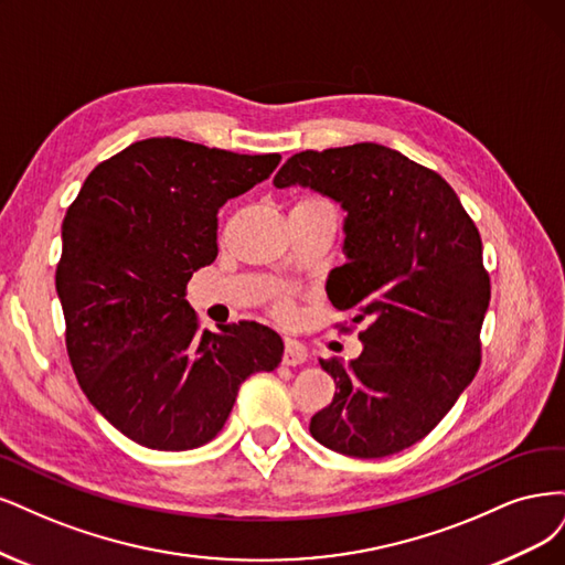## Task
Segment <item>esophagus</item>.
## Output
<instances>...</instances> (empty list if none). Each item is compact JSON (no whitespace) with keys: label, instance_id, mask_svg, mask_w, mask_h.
<instances>
[{"label":"esophagus","instance_id":"34e87169","mask_svg":"<svg viewBox=\"0 0 565 565\" xmlns=\"http://www.w3.org/2000/svg\"><path fill=\"white\" fill-rule=\"evenodd\" d=\"M281 361H284V366H300V363L307 361V352L296 342H286Z\"/></svg>","mask_w":565,"mask_h":565}]
</instances>
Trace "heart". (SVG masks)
I'll return each mask as SVG.
<instances>
[{"label": "heart", "instance_id": "b5f03b06", "mask_svg": "<svg viewBox=\"0 0 565 565\" xmlns=\"http://www.w3.org/2000/svg\"><path fill=\"white\" fill-rule=\"evenodd\" d=\"M281 312H286V307H281Z\"/></svg>", "mask_w": 565, "mask_h": 565}]
</instances>
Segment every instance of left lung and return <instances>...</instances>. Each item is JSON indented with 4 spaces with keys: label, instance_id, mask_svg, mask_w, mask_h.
Listing matches in <instances>:
<instances>
[{
    "label": "left lung",
    "instance_id": "8db88e82",
    "mask_svg": "<svg viewBox=\"0 0 565 565\" xmlns=\"http://www.w3.org/2000/svg\"><path fill=\"white\" fill-rule=\"evenodd\" d=\"M275 188L319 192L348 213V263L326 294L366 321L356 359L321 361L335 396L309 431L363 460L411 448L479 371L490 279L477 225L439 173L377 142L294 154Z\"/></svg>",
    "mask_w": 565,
    "mask_h": 565
}]
</instances>
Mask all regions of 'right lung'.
I'll use <instances>...</instances> for the list:
<instances>
[{"label": "right lung", "mask_w": 565, "mask_h": 565, "mask_svg": "<svg viewBox=\"0 0 565 565\" xmlns=\"http://www.w3.org/2000/svg\"><path fill=\"white\" fill-rule=\"evenodd\" d=\"M279 161L138 140L98 163L65 213L56 290L72 369L90 406L145 448L209 444L242 382L279 366L284 342L267 326L202 333L185 300L194 271L217 256V209Z\"/></svg>", "instance_id": "add662e5"}]
</instances>
